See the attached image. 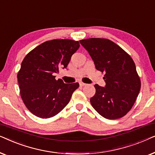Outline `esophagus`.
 Returning a JSON list of instances; mask_svg holds the SVG:
<instances>
[{"label":"esophagus","mask_w":155,"mask_h":155,"mask_svg":"<svg viewBox=\"0 0 155 155\" xmlns=\"http://www.w3.org/2000/svg\"><path fill=\"white\" fill-rule=\"evenodd\" d=\"M80 86H82V87H83V86H85V85H87V84L84 83V82H80Z\"/></svg>","instance_id":"34e87169"}]
</instances>
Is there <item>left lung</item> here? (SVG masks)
<instances>
[{
  "label": "left lung",
  "instance_id": "8db88e82",
  "mask_svg": "<svg viewBox=\"0 0 155 155\" xmlns=\"http://www.w3.org/2000/svg\"><path fill=\"white\" fill-rule=\"evenodd\" d=\"M80 42L89 52L97 71L105 73V87L94 84L96 93L90 99L93 108L107 119H117L126 115L141 87L132 58L109 39L90 38Z\"/></svg>",
  "mask_w": 155,
  "mask_h": 155
}]
</instances>
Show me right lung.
I'll return each instance as SVG.
<instances>
[{
    "label": "right lung",
    "instance_id": "obj_1",
    "mask_svg": "<svg viewBox=\"0 0 155 155\" xmlns=\"http://www.w3.org/2000/svg\"><path fill=\"white\" fill-rule=\"evenodd\" d=\"M80 47L78 41L53 39L40 44L23 59L18 80L25 105L37 117L56 116L69 103L79 83L65 84L55 78L61 68H66Z\"/></svg>",
    "mask_w": 155,
    "mask_h": 155
}]
</instances>
